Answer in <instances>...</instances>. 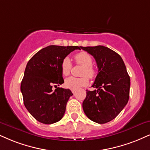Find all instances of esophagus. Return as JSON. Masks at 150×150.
Returning a JSON list of instances; mask_svg holds the SVG:
<instances>
[{
    "label": "esophagus",
    "instance_id": "esophagus-1",
    "mask_svg": "<svg viewBox=\"0 0 150 150\" xmlns=\"http://www.w3.org/2000/svg\"><path fill=\"white\" fill-rule=\"evenodd\" d=\"M71 92H72V93H73V94H74L75 93V90H71Z\"/></svg>",
    "mask_w": 150,
    "mask_h": 150
}]
</instances>
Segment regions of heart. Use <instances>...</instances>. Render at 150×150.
<instances>
[{
	"instance_id": "obj_1",
	"label": "heart",
	"mask_w": 150,
	"mask_h": 150,
	"mask_svg": "<svg viewBox=\"0 0 150 150\" xmlns=\"http://www.w3.org/2000/svg\"><path fill=\"white\" fill-rule=\"evenodd\" d=\"M76 62L78 64L83 66L81 71V77L69 76L64 81V86L69 89L76 90L81 87L86 86L89 83V79L87 75L90 78L93 79L96 76L95 69L92 67V57L89 53L86 52H80L75 55ZM61 71L64 76L69 75L71 72L72 64L69 57H64L61 62Z\"/></svg>"
}]
</instances>
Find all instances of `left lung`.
<instances>
[{
  "label": "left lung",
  "mask_w": 150,
  "mask_h": 150,
  "mask_svg": "<svg viewBox=\"0 0 150 150\" xmlns=\"http://www.w3.org/2000/svg\"><path fill=\"white\" fill-rule=\"evenodd\" d=\"M95 59L98 74L92 87L86 90L83 109L92 121L105 124L119 115L129 98L130 77L121 56L103 46L81 47Z\"/></svg>",
  "instance_id": "left-lung-1"
}]
</instances>
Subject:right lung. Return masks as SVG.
Listing matches in <instances>:
<instances>
[{
    "label": "right lung",
    "mask_w": 150,
    "mask_h": 150,
    "mask_svg": "<svg viewBox=\"0 0 150 150\" xmlns=\"http://www.w3.org/2000/svg\"><path fill=\"white\" fill-rule=\"evenodd\" d=\"M76 46L51 45L39 51L28 62L21 83L25 108L40 122L51 125L63 117L66 105L73 95L69 89L57 88L64 83L61 62Z\"/></svg>",
    "instance_id": "right-lung-1"
}]
</instances>
